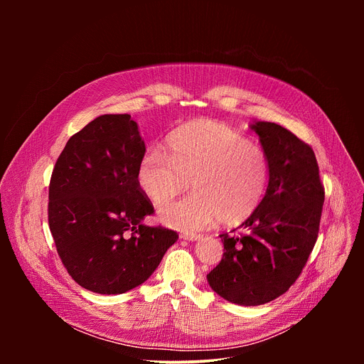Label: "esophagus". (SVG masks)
<instances>
[{"label": "esophagus", "mask_w": 364, "mask_h": 364, "mask_svg": "<svg viewBox=\"0 0 364 364\" xmlns=\"http://www.w3.org/2000/svg\"><path fill=\"white\" fill-rule=\"evenodd\" d=\"M180 237H181V239H184V240H198V239L201 237V235H198V233H186V232H183V233L180 235Z\"/></svg>", "instance_id": "obj_1"}]
</instances>
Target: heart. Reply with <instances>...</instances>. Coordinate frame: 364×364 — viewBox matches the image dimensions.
I'll list each match as a JSON object with an SVG mask.
<instances>
[{"label": "heart", "instance_id": "heart-1", "mask_svg": "<svg viewBox=\"0 0 364 364\" xmlns=\"http://www.w3.org/2000/svg\"><path fill=\"white\" fill-rule=\"evenodd\" d=\"M167 145L168 152L149 148L136 170L141 190L155 205L168 203L191 181L194 193L160 210L167 226L196 232L219 219L237 225L255 213L269 178V160L261 145L207 119L178 128Z\"/></svg>", "mask_w": 364, "mask_h": 364}]
</instances>
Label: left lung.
Wrapping results in <instances>:
<instances>
[{"label": "left lung", "mask_w": 364, "mask_h": 364, "mask_svg": "<svg viewBox=\"0 0 364 364\" xmlns=\"http://www.w3.org/2000/svg\"><path fill=\"white\" fill-rule=\"evenodd\" d=\"M269 160V183L245 233H222L220 264L207 275L212 289L237 305H262L285 294L317 242L324 186L316 154L287 128L255 122ZM235 232V230H233Z\"/></svg>", "instance_id": "8db88e82"}]
</instances>
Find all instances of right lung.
I'll list each match as a JSON object with an SVG mask.
<instances>
[{
  "label": "right lung",
  "instance_id": "obj_1",
  "mask_svg": "<svg viewBox=\"0 0 364 364\" xmlns=\"http://www.w3.org/2000/svg\"><path fill=\"white\" fill-rule=\"evenodd\" d=\"M145 142L128 114L100 115L72 135L48 186V226L69 275L96 294H124L178 239L145 226L154 205L136 180Z\"/></svg>",
  "mask_w": 364,
  "mask_h": 364
}]
</instances>
